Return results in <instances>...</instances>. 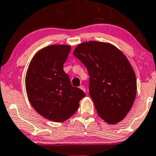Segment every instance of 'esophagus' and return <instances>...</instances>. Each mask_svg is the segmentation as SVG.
Here are the masks:
<instances>
[{"label":"esophagus","instance_id":"34e87169","mask_svg":"<svg viewBox=\"0 0 156 156\" xmlns=\"http://www.w3.org/2000/svg\"><path fill=\"white\" fill-rule=\"evenodd\" d=\"M79 88H80V89H81V90H82L84 91V92H86V89H85V87H84V86L81 85V86H80V87H79Z\"/></svg>","mask_w":156,"mask_h":156}]
</instances>
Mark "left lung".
Listing matches in <instances>:
<instances>
[{
	"mask_svg": "<svg viewBox=\"0 0 156 156\" xmlns=\"http://www.w3.org/2000/svg\"><path fill=\"white\" fill-rule=\"evenodd\" d=\"M73 54L87 69L99 116L110 125L123 120L136 94V75L125 55L111 44L94 41L78 44Z\"/></svg>",
	"mask_w": 156,
	"mask_h": 156,
	"instance_id": "1",
	"label": "left lung"
}]
</instances>
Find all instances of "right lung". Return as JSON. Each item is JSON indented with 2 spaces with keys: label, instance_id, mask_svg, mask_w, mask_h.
I'll list each match as a JSON object with an SVG mask.
<instances>
[{
  "label": "right lung",
  "instance_id": "right-lung-1",
  "mask_svg": "<svg viewBox=\"0 0 156 156\" xmlns=\"http://www.w3.org/2000/svg\"><path fill=\"white\" fill-rule=\"evenodd\" d=\"M70 45L53 44L42 48L30 62L26 75L28 99L36 112L48 120L62 122L73 115L84 91L74 87L63 64Z\"/></svg>",
  "mask_w": 156,
  "mask_h": 156
}]
</instances>
